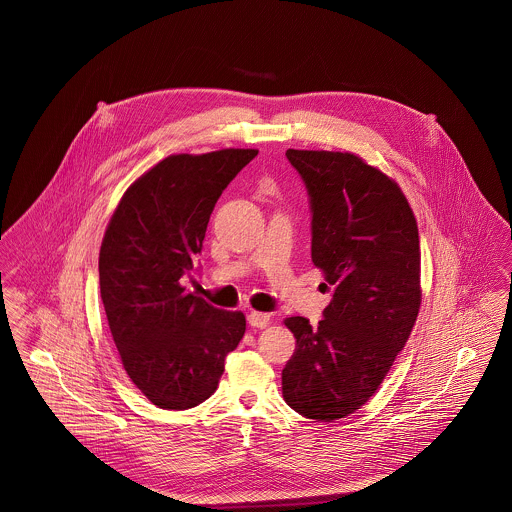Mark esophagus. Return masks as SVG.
Segmentation results:
<instances>
[{
  "label": "esophagus",
  "instance_id": "34e87169",
  "mask_svg": "<svg viewBox=\"0 0 512 512\" xmlns=\"http://www.w3.org/2000/svg\"><path fill=\"white\" fill-rule=\"evenodd\" d=\"M248 323H250V327L266 329L268 323H270V315H268V313H262V311H250V313H248Z\"/></svg>",
  "mask_w": 512,
  "mask_h": 512
}]
</instances>
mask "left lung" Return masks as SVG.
Returning <instances> with one entry per match:
<instances>
[{
    "instance_id": "1",
    "label": "left lung",
    "mask_w": 512,
    "mask_h": 512,
    "mask_svg": "<svg viewBox=\"0 0 512 512\" xmlns=\"http://www.w3.org/2000/svg\"><path fill=\"white\" fill-rule=\"evenodd\" d=\"M311 209V260L333 286L323 319L284 323L295 353L282 392L331 422L359 410L404 349L420 311V238L400 187L355 153L288 149Z\"/></svg>"
}]
</instances>
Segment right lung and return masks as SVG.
<instances>
[{"label": "right lung", "instance_id": "1", "mask_svg": "<svg viewBox=\"0 0 512 512\" xmlns=\"http://www.w3.org/2000/svg\"><path fill=\"white\" fill-rule=\"evenodd\" d=\"M258 155L220 149L169 155L122 197L100 258V297L132 382L149 402L187 410L219 386L224 359L244 337L240 311L187 292L193 260L226 185Z\"/></svg>", "mask_w": 512, "mask_h": 512}]
</instances>
